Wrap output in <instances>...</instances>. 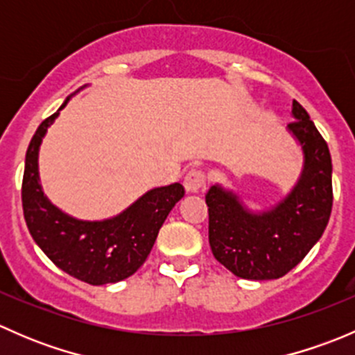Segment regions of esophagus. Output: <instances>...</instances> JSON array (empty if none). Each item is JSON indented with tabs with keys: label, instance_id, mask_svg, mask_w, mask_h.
<instances>
[{
	"label": "esophagus",
	"instance_id": "1",
	"mask_svg": "<svg viewBox=\"0 0 355 355\" xmlns=\"http://www.w3.org/2000/svg\"><path fill=\"white\" fill-rule=\"evenodd\" d=\"M206 185V173L202 170H191L184 178V187L189 194H198Z\"/></svg>",
	"mask_w": 355,
	"mask_h": 355
}]
</instances>
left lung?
Here are the masks:
<instances>
[{"label":"left lung","instance_id":"8db88e82","mask_svg":"<svg viewBox=\"0 0 355 355\" xmlns=\"http://www.w3.org/2000/svg\"><path fill=\"white\" fill-rule=\"evenodd\" d=\"M287 130L302 149V171L277 206L254 213L220 184L206 194L209 245L218 263L244 280H275L295 268L330 220L331 156L307 111L293 99Z\"/></svg>","mask_w":355,"mask_h":355}]
</instances>
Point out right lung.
Wrapping results in <instances>:
<instances>
[{
    "instance_id": "add662e5",
    "label": "right lung",
    "mask_w": 355,
    "mask_h": 355,
    "mask_svg": "<svg viewBox=\"0 0 355 355\" xmlns=\"http://www.w3.org/2000/svg\"><path fill=\"white\" fill-rule=\"evenodd\" d=\"M71 96L39 125L28 144L22 182L25 223L42 252L70 277L91 285L116 284L144 264L161 225L185 191L180 184L151 189L120 214L101 221L77 220L56 207L39 182V148Z\"/></svg>"
}]
</instances>
